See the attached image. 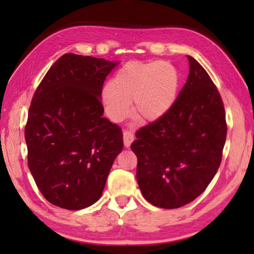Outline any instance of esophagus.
I'll use <instances>...</instances> for the list:
<instances>
[{
    "label": "esophagus",
    "instance_id": "34e87169",
    "mask_svg": "<svg viewBox=\"0 0 254 254\" xmlns=\"http://www.w3.org/2000/svg\"><path fill=\"white\" fill-rule=\"evenodd\" d=\"M133 140H134V135H133V133L131 131H127V130H124L123 132V141H124V145L126 147H130L131 143L133 142Z\"/></svg>",
    "mask_w": 254,
    "mask_h": 254
}]
</instances>
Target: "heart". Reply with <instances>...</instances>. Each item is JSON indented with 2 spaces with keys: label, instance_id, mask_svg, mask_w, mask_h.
I'll return each instance as SVG.
<instances>
[{
  "label": "heart",
  "instance_id": "obj_1",
  "mask_svg": "<svg viewBox=\"0 0 254 254\" xmlns=\"http://www.w3.org/2000/svg\"><path fill=\"white\" fill-rule=\"evenodd\" d=\"M179 76L166 62H131L120 68L103 89V103L109 117L120 121L130 112L145 121L161 119L174 106L178 95Z\"/></svg>",
  "mask_w": 254,
  "mask_h": 254
}]
</instances>
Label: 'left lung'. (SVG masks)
I'll return each mask as SVG.
<instances>
[{
	"instance_id": "left-lung-1",
	"label": "left lung",
	"mask_w": 254,
	"mask_h": 254,
	"mask_svg": "<svg viewBox=\"0 0 254 254\" xmlns=\"http://www.w3.org/2000/svg\"><path fill=\"white\" fill-rule=\"evenodd\" d=\"M187 57L189 75L174 106L140 127L131 144L141 192L161 208L182 207L205 190L221 165L226 139L220 92L200 64Z\"/></svg>"
}]
</instances>
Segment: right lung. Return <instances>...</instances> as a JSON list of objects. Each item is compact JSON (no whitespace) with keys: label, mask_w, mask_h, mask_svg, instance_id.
<instances>
[{"label":"right lung","mask_w":254,"mask_h":254,"mask_svg":"<svg viewBox=\"0 0 254 254\" xmlns=\"http://www.w3.org/2000/svg\"><path fill=\"white\" fill-rule=\"evenodd\" d=\"M117 64L65 54L33 94L24 127L28 166L41 194L58 207L96 203L122 151V128L103 118L100 98Z\"/></svg>","instance_id":"right-lung-1"}]
</instances>
